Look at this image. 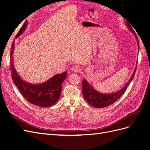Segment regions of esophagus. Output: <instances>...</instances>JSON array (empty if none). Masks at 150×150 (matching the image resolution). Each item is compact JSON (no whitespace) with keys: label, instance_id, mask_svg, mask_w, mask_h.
I'll use <instances>...</instances> for the list:
<instances>
[{"label":"esophagus","instance_id":"1","mask_svg":"<svg viewBox=\"0 0 150 150\" xmlns=\"http://www.w3.org/2000/svg\"><path fill=\"white\" fill-rule=\"evenodd\" d=\"M71 70L73 72H79L81 70V67L78 66V65H73L71 68Z\"/></svg>","mask_w":150,"mask_h":150}]
</instances>
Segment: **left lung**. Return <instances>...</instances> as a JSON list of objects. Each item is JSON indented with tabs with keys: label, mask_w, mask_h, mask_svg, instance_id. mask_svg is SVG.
<instances>
[{
	"label": "left lung",
	"mask_w": 150,
	"mask_h": 150,
	"mask_svg": "<svg viewBox=\"0 0 150 150\" xmlns=\"http://www.w3.org/2000/svg\"><path fill=\"white\" fill-rule=\"evenodd\" d=\"M126 25L128 26L129 29L134 34L139 46L138 39L137 35L135 34L133 29L131 28V25L129 23H128V22L126 23ZM136 70H137V68H135L133 75L131 76V78L129 80L128 83H127L123 88L121 90H120L119 91H117L116 93L111 94H103L98 92L96 90H95L91 87V86L88 83L87 81L84 79L82 81V93L84 98L91 106L96 108H102L111 105V104L114 103L117 100H118L122 95L126 91L128 85L130 84L131 81L133 80L134 78Z\"/></svg>",
	"instance_id": "8db88e82"
}]
</instances>
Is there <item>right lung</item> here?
I'll return each mask as SVG.
<instances>
[{
    "instance_id": "1",
    "label": "right lung",
    "mask_w": 150,
    "mask_h": 150,
    "mask_svg": "<svg viewBox=\"0 0 150 150\" xmlns=\"http://www.w3.org/2000/svg\"><path fill=\"white\" fill-rule=\"evenodd\" d=\"M27 25L25 21L16 35V38L24 31ZM14 48V41L11 48V71L13 83L27 101L40 107H50L56 104L60 98L62 91V84L67 76V72L54 76L46 82L39 84L26 83L18 75L15 69L12 54Z\"/></svg>"
}]
</instances>
